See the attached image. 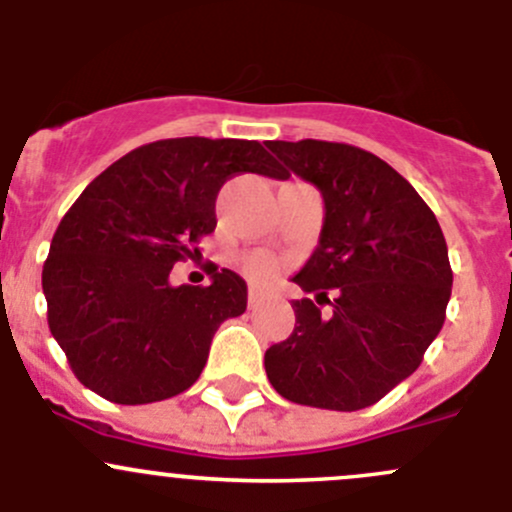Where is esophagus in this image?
<instances>
[{
  "instance_id": "34e87169",
  "label": "esophagus",
  "mask_w": 512,
  "mask_h": 512,
  "mask_svg": "<svg viewBox=\"0 0 512 512\" xmlns=\"http://www.w3.org/2000/svg\"><path fill=\"white\" fill-rule=\"evenodd\" d=\"M265 297H267L265 289H260V287H255V285L247 289V304H250V309L260 307V304L265 302Z\"/></svg>"
}]
</instances>
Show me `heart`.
I'll list each match as a JSON object with an SVG mask.
<instances>
[{"label": "heart", "instance_id": "heart-1", "mask_svg": "<svg viewBox=\"0 0 512 512\" xmlns=\"http://www.w3.org/2000/svg\"><path fill=\"white\" fill-rule=\"evenodd\" d=\"M245 270L247 275L262 280V277H270L272 272H275V262H272V257L267 255H250L245 260Z\"/></svg>", "mask_w": 512, "mask_h": 512}]
</instances>
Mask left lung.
Segmentation results:
<instances>
[{"label":"left lung","mask_w":512,"mask_h":512,"mask_svg":"<svg viewBox=\"0 0 512 512\" xmlns=\"http://www.w3.org/2000/svg\"><path fill=\"white\" fill-rule=\"evenodd\" d=\"M267 148L324 198L317 250L292 277L314 299L292 302L294 332L265 352L267 379L294 404L366 409L414 374L446 322V237L414 185L374 153L312 138Z\"/></svg>","instance_id":"1"}]
</instances>
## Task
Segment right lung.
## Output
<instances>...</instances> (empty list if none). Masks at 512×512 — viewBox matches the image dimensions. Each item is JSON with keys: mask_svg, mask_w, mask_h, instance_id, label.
Segmentation results:
<instances>
[{"mask_svg": "<svg viewBox=\"0 0 512 512\" xmlns=\"http://www.w3.org/2000/svg\"><path fill=\"white\" fill-rule=\"evenodd\" d=\"M287 170L257 141L165 138L86 185L61 218L41 272L49 329L86 389L113 404H153L198 381L220 324L247 307V285L210 267V285H170L218 225L225 180Z\"/></svg>", "mask_w": 512, "mask_h": 512, "instance_id": "add662e5", "label": "right lung"}]
</instances>
